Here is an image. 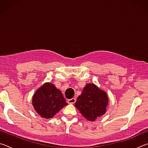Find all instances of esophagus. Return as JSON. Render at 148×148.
Here are the masks:
<instances>
[{"label":"esophagus","mask_w":148,"mask_h":148,"mask_svg":"<svg viewBox=\"0 0 148 148\" xmlns=\"http://www.w3.org/2000/svg\"><path fill=\"white\" fill-rule=\"evenodd\" d=\"M76 101V99L75 98H72L71 99H69L68 101H67V102H68L69 104H74L75 102Z\"/></svg>","instance_id":"obj_1"}]
</instances>
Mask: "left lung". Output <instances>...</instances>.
Masks as SVG:
<instances>
[{
  "instance_id": "8db88e82",
  "label": "left lung",
  "mask_w": 148,
  "mask_h": 148,
  "mask_svg": "<svg viewBox=\"0 0 148 148\" xmlns=\"http://www.w3.org/2000/svg\"><path fill=\"white\" fill-rule=\"evenodd\" d=\"M108 104V98L106 92L96 85L87 84L77 97L75 107L86 119L94 121L106 113Z\"/></svg>"
}]
</instances>
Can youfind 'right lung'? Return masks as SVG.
<instances>
[{"instance_id":"right-lung-1","label":"right lung","mask_w":148,"mask_h":148,"mask_svg":"<svg viewBox=\"0 0 148 148\" xmlns=\"http://www.w3.org/2000/svg\"><path fill=\"white\" fill-rule=\"evenodd\" d=\"M32 105L42 117H53L67 104L61 91L53 84L45 83L32 97Z\"/></svg>"}]
</instances>
